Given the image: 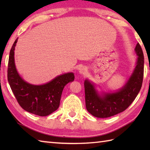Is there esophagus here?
Returning <instances> with one entry per match:
<instances>
[{
	"mask_svg": "<svg viewBox=\"0 0 150 150\" xmlns=\"http://www.w3.org/2000/svg\"><path fill=\"white\" fill-rule=\"evenodd\" d=\"M86 72H87V69L85 67H82V68H81L80 71H79V73H80L82 75H84Z\"/></svg>",
	"mask_w": 150,
	"mask_h": 150,
	"instance_id": "esophagus-1",
	"label": "esophagus"
}]
</instances>
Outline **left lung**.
<instances>
[{"mask_svg": "<svg viewBox=\"0 0 150 150\" xmlns=\"http://www.w3.org/2000/svg\"><path fill=\"white\" fill-rule=\"evenodd\" d=\"M135 51L137 55L135 69L126 83L119 90L99 94L93 82L88 79L84 81L86 107L92 115L98 118L115 115L126 110L137 96L142 84L144 59L139 43Z\"/></svg>", "mask_w": 150, "mask_h": 150, "instance_id": "8db88e82", "label": "left lung"}]
</instances>
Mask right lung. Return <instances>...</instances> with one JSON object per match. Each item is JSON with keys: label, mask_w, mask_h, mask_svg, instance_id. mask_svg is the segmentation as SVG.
<instances>
[{"label": "right lung", "mask_w": 150, "mask_h": 150, "mask_svg": "<svg viewBox=\"0 0 150 150\" xmlns=\"http://www.w3.org/2000/svg\"><path fill=\"white\" fill-rule=\"evenodd\" d=\"M18 38L13 44L9 52L8 81L19 105L23 109L39 116H47L58 109L63 89L74 81L72 72L57 76L42 85L28 83L18 74L15 64V47Z\"/></svg>", "instance_id": "right-lung-1"}]
</instances>
